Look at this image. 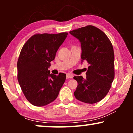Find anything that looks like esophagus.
Segmentation results:
<instances>
[{"instance_id": "34e87169", "label": "esophagus", "mask_w": 133, "mask_h": 133, "mask_svg": "<svg viewBox=\"0 0 133 133\" xmlns=\"http://www.w3.org/2000/svg\"><path fill=\"white\" fill-rule=\"evenodd\" d=\"M73 77V75L71 74H66V79H72Z\"/></svg>"}]
</instances>
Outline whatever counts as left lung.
<instances>
[{"mask_svg": "<svg viewBox=\"0 0 133 133\" xmlns=\"http://www.w3.org/2000/svg\"><path fill=\"white\" fill-rule=\"evenodd\" d=\"M81 43L82 61L90 66L86 79L74 76L78 83L74 92L79 101L95 103L104 98L114 78V54L112 43L102 31L92 25L70 31Z\"/></svg>", "mask_w": 133, "mask_h": 133, "instance_id": "8db88e82", "label": "left lung"}]
</instances>
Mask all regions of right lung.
Masks as SVG:
<instances>
[{
    "label": "right lung",
    "mask_w": 133,
    "mask_h": 133,
    "mask_svg": "<svg viewBox=\"0 0 133 133\" xmlns=\"http://www.w3.org/2000/svg\"><path fill=\"white\" fill-rule=\"evenodd\" d=\"M68 32L36 34L23 45L17 61V79L23 94L32 105L45 106L53 102L66 74H50L48 68Z\"/></svg>",
    "instance_id": "obj_1"
}]
</instances>
